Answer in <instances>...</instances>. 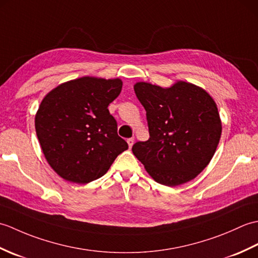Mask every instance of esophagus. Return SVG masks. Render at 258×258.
Listing matches in <instances>:
<instances>
[{"instance_id": "1", "label": "esophagus", "mask_w": 258, "mask_h": 258, "mask_svg": "<svg viewBox=\"0 0 258 258\" xmlns=\"http://www.w3.org/2000/svg\"><path fill=\"white\" fill-rule=\"evenodd\" d=\"M126 142H127L128 147L131 149V147H132V146H133V144H134V139H128V140L126 141Z\"/></svg>"}]
</instances>
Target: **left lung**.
<instances>
[{"label":"left lung","mask_w":258,"mask_h":258,"mask_svg":"<svg viewBox=\"0 0 258 258\" xmlns=\"http://www.w3.org/2000/svg\"><path fill=\"white\" fill-rule=\"evenodd\" d=\"M134 91L146 111L150 139L135 143L133 154L162 185L173 187L194 179L220 143L222 120L215 101L184 81L171 87L138 82Z\"/></svg>","instance_id":"8db88e82"}]
</instances>
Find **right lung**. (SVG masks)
<instances>
[{"mask_svg":"<svg viewBox=\"0 0 258 258\" xmlns=\"http://www.w3.org/2000/svg\"><path fill=\"white\" fill-rule=\"evenodd\" d=\"M122 85L119 79L83 76L59 84L42 100L36 135L47 163L63 179L86 184L100 178L128 149L107 108Z\"/></svg>","mask_w":258,"mask_h":258,"instance_id":"right-lung-1","label":"right lung"}]
</instances>
